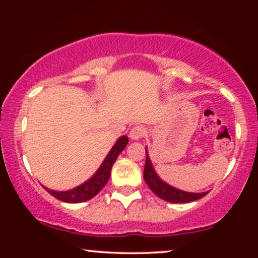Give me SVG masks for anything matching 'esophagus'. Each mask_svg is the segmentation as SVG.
<instances>
[{
    "label": "esophagus",
    "mask_w": 258,
    "mask_h": 258,
    "mask_svg": "<svg viewBox=\"0 0 258 258\" xmlns=\"http://www.w3.org/2000/svg\"><path fill=\"white\" fill-rule=\"evenodd\" d=\"M144 135H146V128L142 125H136L134 126L133 129H130L129 137L133 141H139L140 139H142Z\"/></svg>",
    "instance_id": "obj_1"
}]
</instances>
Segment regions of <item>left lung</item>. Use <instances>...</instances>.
Masks as SVG:
<instances>
[{
	"label": "left lung",
	"instance_id": "1",
	"mask_svg": "<svg viewBox=\"0 0 258 258\" xmlns=\"http://www.w3.org/2000/svg\"><path fill=\"white\" fill-rule=\"evenodd\" d=\"M146 155H147L146 165H144V172H143L144 181H146L148 186L153 190L155 195H157L160 199L171 203H189V202H192V201L202 199V197H204L208 192H209V191L188 192L168 184V183L164 182L163 179L157 175V172L155 171L154 165L151 163L147 149H146Z\"/></svg>",
	"mask_w": 258,
	"mask_h": 258
}]
</instances>
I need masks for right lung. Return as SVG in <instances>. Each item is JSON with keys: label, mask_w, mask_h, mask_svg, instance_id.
Returning <instances> with one entry per match:
<instances>
[{"label": "right lung", "mask_w": 258, "mask_h": 258, "mask_svg": "<svg viewBox=\"0 0 258 258\" xmlns=\"http://www.w3.org/2000/svg\"><path fill=\"white\" fill-rule=\"evenodd\" d=\"M129 142L128 136H121L116 141V143L112 146V148L109 151L107 157L102 162L100 168L97 171L88 179V181L83 182L82 184L77 185L76 188L72 190H67V191H56V190H50L48 188H43L50 194L51 196L56 197V199L62 201V202L67 203H81L86 202L88 200H91L93 197L97 195L98 192L103 189V186L107 184L109 178H110L111 168L114 165L116 158L118 155L122 153V150L126 147Z\"/></svg>", "instance_id": "obj_1"}]
</instances>
